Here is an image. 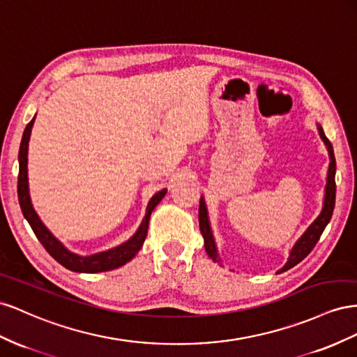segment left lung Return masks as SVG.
<instances>
[{
    "mask_svg": "<svg viewBox=\"0 0 357 357\" xmlns=\"http://www.w3.org/2000/svg\"><path fill=\"white\" fill-rule=\"evenodd\" d=\"M319 133H320V137L324 142V145L328 146L329 158H331L329 170H328V182H326V190H324L326 192H324L323 209L320 212V215L314 220L311 226L307 230H305L303 235L296 241V243H294L291 251H290V256L287 259V263L284 264V266L277 273L289 271L290 268L296 266L299 261H302L305 257H307L308 254L311 252V250L315 247V243L319 242L324 227L328 226V222L332 218V212H333V208H335V192H337V185H335V170H337V162H335L332 144L329 142V139L324 136L323 128L320 126H319ZM199 226H200L202 236H203V239H205V250L208 252V256L213 261H220L217 245H215V239H213L209 218H208V209H206L205 200H203V197H200V205H199Z\"/></svg>",
    "mask_w": 357,
    "mask_h": 357,
    "instance_id": "left-lung-1",
    "label": "left lung"
}]
</instances>
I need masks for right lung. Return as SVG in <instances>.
Listing matches in <instances>:
<instances>
[{"label":"right lung","instance_id":"obj_1","mask_svg":"<svg viewBox=\"0 0 357 357\" xmlns=\"http://www.w3.org/2000/svg\"><path fill=\"white\" fill-rule=\"evenodd\" d=\"M34 119L28 122V126L25 127L22 142H20V148H19V176H17V197H19V205L20 209H22L24 217L31 226L33 231L36 233L37 239L40 243L45 247V250L52 256L59 264H63L64 268L73 272H85V273H96V272H106L116 269L119 266H124L127 261L133 259L139 250L142 248L145 242V238L148 235V226H149V218L151 213L154 211V208L161 202V199L166 196L167 190H161L157 195L152 196L149 200L148 206H146V213L145 218L142 220L139 229L136 233L131 236L127 242L121 243V245L110 248L103 252H97L93 254V256H79V254H75L68 251L63 243H61L52 233L47 230V227L42 222V220L38 218L36 213L31 199H29V188H28V142L29 136H31V128L34 124Z\"/></svg>","mask_w":357,"mask_h":357}]
</instances>
